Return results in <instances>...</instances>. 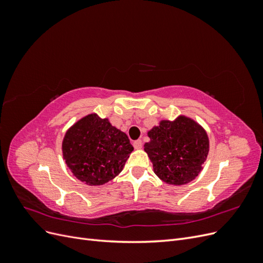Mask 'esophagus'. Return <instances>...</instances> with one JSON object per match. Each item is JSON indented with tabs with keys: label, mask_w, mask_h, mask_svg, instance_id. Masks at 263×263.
Returning a JSON list of instances; mask_svg holds the SVG:
<instances>
[{
	"label": "esophagus",
	"mask_w": 263,
	"mask_h": 263,
	"mask_svg": "<svg viewBox=\"0 0 263 263\" xmlns=\"http://www.w3.org/2000/svg\"><path fill=\"white\" fill-rule=\"evenodd\" d=\"M133 146H134L135 149H141L142 148V142H141V140H135L133 142Z\"/></svg>",
	"instance_id": "esophagus-1"
}]
</instances>
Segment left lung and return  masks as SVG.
I'll list each match as a JSON object with an SVG mask.
<instances>
[{
	"label": "left lung",
	"instance_id": "8db88e82",
	"mask_svg": "<svg viewBox=\"0 0 263 263\" xmlns=\"http://www.w3.org/2000/svg\"><path fill=\"white\" fill-rule=\"evenodd\" d=\"M144 145L156 176L169 185H184L203 170L210 151L209 135L193 118L161 119L147 133Z\"/></svg>",
	"mask_w": 263,
	"mask_h": 263
}]
</instances>
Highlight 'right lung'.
I'll list each match as a JSON object with an SVG mask.
<instances>
[{
    "label": "right lung",
    "mask_w": 263,
    "mask_h": 263,
    "mask_svg": "<svg viewBox=\"0 0 263 263\" xmlns=\"http://www.w3.org/2000/svg\"><path fill=\"white\" fill-rule=\"evenodd\" d=\"M61 148L68 169L90 186L103 185L117 177L134 150L127 135L97 113L71 126Z\"/></svg>",
    "instance_id": "obj_1"
}]
</instances>
